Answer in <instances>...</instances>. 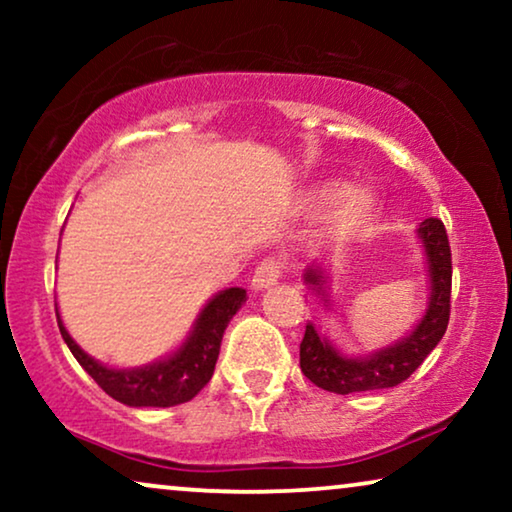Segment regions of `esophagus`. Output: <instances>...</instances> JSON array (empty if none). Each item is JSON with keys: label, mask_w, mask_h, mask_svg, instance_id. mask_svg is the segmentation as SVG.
Listing matches in <instances>:
<instances>
[{"label": "esophagus", "mask_w": 512, "mask_h": 512, "mask_svg": "<svg viewBox=\"0 0 512 512\" xmlns=\"http://www.w3.org/2000/svg\"><path fill=\"white\" fill-rule=\"evenodd\" d=\"M279 275H282V265H279L277 258H263V261L258 263L254 277H251V289L254 291L270 289L272 284H277Z\"/></svg>", "instance_id": "obj_1"}]
</instances>
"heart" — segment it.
Here are the masks:
<instances>
[{"instance_id":"obj_1","label":"heart","mask_w":512,"mask_h":512,"mask_svg":"<svg viewBox=\"0 0 512 512\" xmlns=\"http://www.w3.org/2000/svg\"><path fill=\"white\" fill-rule=\"evenodd\" d=\"M340 200L338 212L333 216V228L340 233H359L370 223L375 216L377 202L373 193L366 188H352L345 193V186L340 181H324L319 184L307 198V205L314 212H324V209L333 207Z\"/></svg>"}]
</instances>
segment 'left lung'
<instances>
[{
	"label": "left lung",
	"instance_id": "1",
	"mask_svg": "<svg viewBox=\"0 0 512 512\" xmlns=\"http://www.w3.org/2000/svg\"><path fill=\"white\" fill-rule=\"evenodd\" d=\"M424 244L426 272H429L431 298L424 317L396 342L368 356H345L317 331V326H305V338L300 342V370L317 387L333 394H356V391L389 389L408 380L422 366L447 331L450 321V293H452V254L447 242L445 226L440 219H426L417 228ZM305 284L310 286L321 305L328 307L326 270L312 263L305 268Z\"/></svg>",
	"mask_w": 512,
	"mask_h": 512
}]
</instances>
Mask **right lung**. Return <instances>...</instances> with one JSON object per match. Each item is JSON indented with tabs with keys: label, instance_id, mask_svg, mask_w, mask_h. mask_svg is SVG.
<instances>
[{
	"label": "right lung",
	"instance_id": "right-lung-1",
	"mask_svg": "<svg viewBox=\"0 0 512 512\" xmlns=\"http://www.w3.org/2000/svg\"><path fill=\"white\" fill-rule=\"evenodd\" d=\"M244 300H247V291L240 286L219 291L202 307L193 331L181 342L177 352L142 368H109L95 361L72 340L58 310L55 314H58L62 340L67 342L69 352L111 398L130 408H172V405L191 401L212 380L223 333Z\"/></svg>",
	"mask_w": 512,
	"mask_h": 512
}]
</instances>
